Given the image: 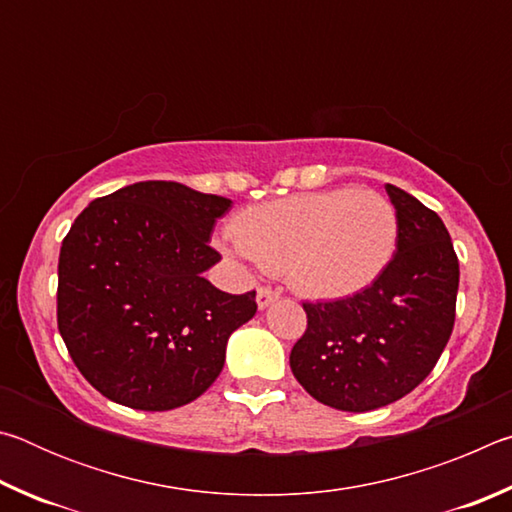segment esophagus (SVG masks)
Returning a JSON list of instances; mask_svg holds the SVG:
<instances>
[{
  "label": "esophagus",
  "instance_id": "1",
  "mask_svg": "<svg viewBox=\"0 0 512 512\" xmlns=\"http://www.w3.org/2000/svg\"><path fill=\"white\" fill-rule=\"evenodd\" d=\"M277 298H280V293L273 291L271 287H259L257 289V307L259 309H266L271 302H275Z\"/></svg>",
  "mask_w": 512,
  "mask_h": 512
}]
</instances>
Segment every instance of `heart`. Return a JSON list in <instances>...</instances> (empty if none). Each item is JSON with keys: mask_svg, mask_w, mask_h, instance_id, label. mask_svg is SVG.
<instances>
[{"mask_svg": "<svg viewBox=\"0 0 512 512\" xmlns=\"http://www.w3.org/2000/svg\"><path fill=\"white\" fill-rule=\"evenodd\" d=\"M232 232V253L284 273L305 296L345 298L386 271L400 225L388 198L341 187L248 207Z\"/></svg>", "mask_w": 512, "mask_h": 512, "instance_id": "heart-1", "label": "heart"}]
</instances>
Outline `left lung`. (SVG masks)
Masks as SVG:
<instances>
[{
	"mask_svg": "<svg viewBox=\"0 0 512 512\" xmlns=\"http://www.w3.org/2000/svg\"><path fill=\"white\" fill-rule=\"evenodd\" d=\"M397 212V253L370 287L302 302L307 329L291 350L300 386L332 409H379L427 379L452 336L458 257L440 216L386 185Z\"/></svg>",
	"mask_w": 512,
	"mask_h": 512,
	"instance_id": "left-lung-1",
	"label": "left lung"
}]
</instances>
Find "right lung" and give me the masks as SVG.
<instances>
[{"label":"right lung","instance_id":"add662e5","mask_svg":"<svg viewBox=\"0 0 512 512\" xmlns=\"http://www.w3.org/2000/svg\"><path fill=\"white\" fill-rule=\"evenodd\" d=\"M230 198L144 180L92 201L58 259L56 318L81 375L140 411L194 402L219 377L225 343L255 316V291H219L203 271Z\"/></svg>","mask_w":512,"mask_h":512}]
</instances>
